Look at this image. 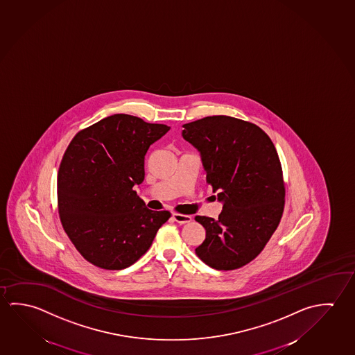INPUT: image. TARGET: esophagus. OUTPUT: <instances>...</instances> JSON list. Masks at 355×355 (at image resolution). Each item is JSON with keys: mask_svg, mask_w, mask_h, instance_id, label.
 <instances>
[{"mask_svg": "<svg viewBox=\"0 0 355 355\" xmlns=\"http://www.w3.org/2000/svg\"><path fill=\"white\" fill-rule=\"evenodd\" d=\"M173 219H175L178 224H187V223H189V221L192 220V216L191 215L186 214H180V213H173Z\"/></svg>", "mask_w": 355, "mask_h": 355, "instance_id": "1", "label": "esophagus"}]
</instances>
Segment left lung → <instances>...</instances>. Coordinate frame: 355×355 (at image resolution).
<instances>
[{
    "label": "left lung",
    "mask_w": 355,
    "mask_h": 355,
    "mask_svg": "<svg viewBox=\"0 0 355 355\" xmlns=\"http://www.w3.org/2000/svg\"><path fill=\"white\" fill-rule=\"evenodd\" d=\"M183 128L223 203L216 220L196 216L205 229L196 254L215 270L243 268L263 250L282 218L285 182L277 151L263 130L235 117H204Z\"/></svg>",
    "instance_id": "left-lung-1"
}]
</instances>
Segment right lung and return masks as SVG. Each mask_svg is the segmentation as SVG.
I'll use <instances>...</instances> for the list:
<instances>
[{"mask_svg": "<svg viewBox=\"0 0 355 355\" xmlns=\"http://www.w3.org/2000/svg\"><path fill=\"white\" fill-rule=\"evenodd\" d=\"M169 126L115 114L79 131L58 171L59 218L87 261L122 270L150 249L167 210L146 208L135 186L145 180V156Z\"/></svg>", "mask_w": 355, "mask_h": 355, "instance_id": "1", "label": "right lung"}]
</instances>
